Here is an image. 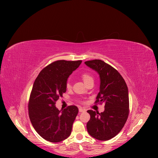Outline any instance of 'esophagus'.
I'll use <instances>...</instances> for the list:
<instances>
[{
	"label": "esophagus",
	"instance_id": "esophagus-1",
	"mask_svg": "<svg viewBox=\"0 0 158 158\" xmlns=\"http://www.w3.org/2000/svg\"><path fill=\"white\" fill-rule=\"evenodd\" d=\"M86 110H85V109H83V108H82V107H81V108H79V111L80 112V113H81V112H85Z\"/></svg>",
	"mask_w": 158,
	"mask_h": 158
}]
</instances>
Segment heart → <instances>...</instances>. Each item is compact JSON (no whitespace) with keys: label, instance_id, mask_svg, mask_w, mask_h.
Returning a JSON list of instances; mask_svg holds the SVG:
<instances>
[{"label":"heart","instance_id":"obj_1","mask_svg":"<svg viewBox=\"0 0 158 158\" xmlns=\"http://www.w3.org/2000/svg\"><path fill=\"white\" fill-rule=\"evenodd\" d=\"M81 78H82V81H83V82H85V85H87L88 82H89L91 81H94L93 77L88 73H82L81 75ZM66 87L67 89H70L71 88V84H70V82L69 81H68L67 82H66Z\"/></svg>","mask_w":158,"mask_h":158}]
</instances>
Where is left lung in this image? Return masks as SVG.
<instances>
[{"label":"left lung","mask_w":158,"mask_h":158,"mask_svg":"<svg viewBox=\"0 0 158 158\" xmlns=\"http://www.w3.org/2000/svg\"><path fill=\"white\" fill-rule=\"evenodd\" d=\"M100 77V88L95 102H104V111L93 110L86 127L89 135L101 141L108 140L117 135L125 125L129 114L127 86L119 72L100 60L85 62Z\"/></svg>","instance_id":"8db88e82"}]
</instances>
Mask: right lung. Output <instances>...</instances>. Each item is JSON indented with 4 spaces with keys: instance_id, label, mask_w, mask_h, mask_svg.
<instances>
[{
    "instance_id": "1",
    "label": "right lung",
    "mask_w": 158,
    "mask_h": 158,
    "mask_svg": "<svg viewBox=\"0 0 158 158\" xmlns=\"http://www.w3.org/2000/svg\"><path fill=\"white\" fill-rule=\"evenodd\" d=\"M81 63V60L53 62L40 72L33 84L28 105L29 118L36 131L48 142H60L71 134L77 107L70 106L59 110L55 104L66 92L70 75Z\"/></svg>"
}]
</instances>
